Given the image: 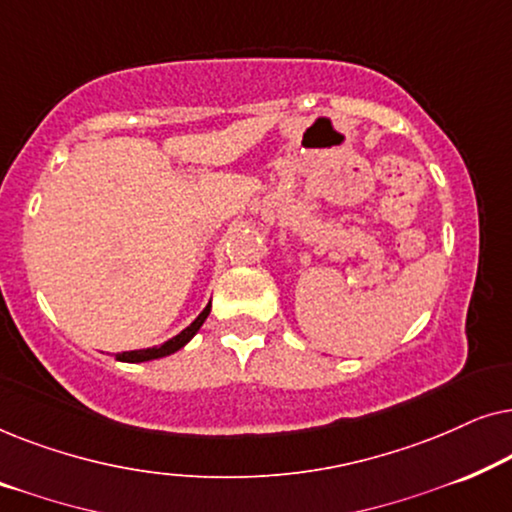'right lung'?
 Here are the masks:
<instances>
[{
    "label": "right lung",
    "mask_w": 512,
    "mask_h": 512,
    "mask_svg": "<svg viewBox=\"0 0 512 512\" xmlns=\"http://www.w3.org/2000/svg\"><path fill=\"white\" fill-rule=\"evenodd\" d=\"M209 310H212V303H207L205 310H202L198 317H195V321L191 326H186L184 331H181L179 335H174V338H170L167 342H163V345L158 347H146V349H132V352H123V354H116L118 361H125V363H142V361H153V359H163V356H170L174 352H179L181 347L188 345L191 342V338L195 333L200 331V326L205 324V319L209 317Z\"/></svg>",
    "instance_id": "right-lung-1"
}]
</instances>
